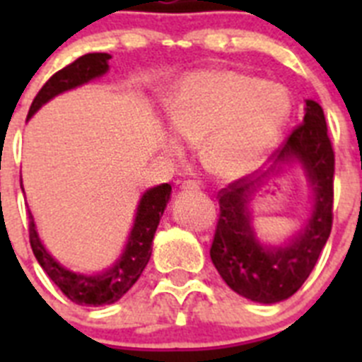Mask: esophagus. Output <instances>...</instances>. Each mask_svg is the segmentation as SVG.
<instances>
[{"label":"esophagus","instance_id":"34e87169","mask_svg":"<svg viewBox=\"0 0 362 362\" xmlns=\"http://www.w3.org/2000/svg\"><path fill=\"white\" fill-rule=\"evenodd\" d=\"M179 188H181V190H187V192H196V190H199V183H196V181H190V179H188V181H183Z\"/></svg>","mask_w":362,"mask_h":362}]
</instances>
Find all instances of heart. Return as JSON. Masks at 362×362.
<instances>
[{
  "label": "heart",
  "instance_id": "obj_1",
  "mask_svg": "<svg viewBox=\"0 0 362 362\" xmlns=\"http://www.w3.org/2000/svg\"><path fill=\"white\" fill-rule=\"evenodd\" d=\"M292 95L281 83L217 70L188 76L168 103L175 134L201 143L204 166L223 177L252 170L276 145L292 116ZM179 153V145L168 141Z\"/></svg>",
  "mask_w": 362,
  "mask_h": 362
}]
</instances>
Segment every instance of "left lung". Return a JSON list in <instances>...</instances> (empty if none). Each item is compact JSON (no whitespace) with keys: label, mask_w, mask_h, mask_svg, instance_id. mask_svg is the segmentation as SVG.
<instances>
[{"label":"left lung","mask_w":362,"mask_h":362,"mask_svg":"<svg viewBox=\"0 0 362 362\" xmlns=\"http://www.w3.org/2000/svg\"><path fill=\"white\" fill-rule=\"evenodd\" d=\"M305 110V119L284 139L276 159V165L299 161L313 192L312 214L296 238L281 246H264L255 238L248 203L268 172L238 179L217 194L219 219L210 248L214 267L233 292L263 305L288 299L303 286L332 232L334 148L321 105L306 99Z\"/></svg>","instance_id":"1"}]
</instances>
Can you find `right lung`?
Instances as JSON below:
<instances>
[{
  "instance_id": "right-lung-1",
  "label": "right lung",
  "mask_w": 362,
  "mask_h": 362,
  "mask_svg": "<svg viewBox=\"0 0 362 362\" xmlns=\"http://www.w3.org/2000/svg\"><path fill=\"white\" fill-rule=\"evenodd\" d=\"M110 57V54L105 52L85 54L74 63L66 65L65 69L54 74L34 98L27 117L34 116L47 101L56 98L57 94L103 76L108 70ZM170 185L163 183L143 194L141 201L137 204L136 219H134V226L130 230L123 254L108 270L86 276V274H76V272H70L62 267L49 252L45 250L43 243L40 241V235H37L36 225H34V217L28 212V219H30L28 238H30L32 252L36 255L41 268L47 272V276L72 303L85 306L112 305L132 288L134 283L139 279L145 267L148 264L150 255H152L153 233L158 230L159 219L165 212L166 203L170 199Z\"/></svg>"
}]
</instances>
